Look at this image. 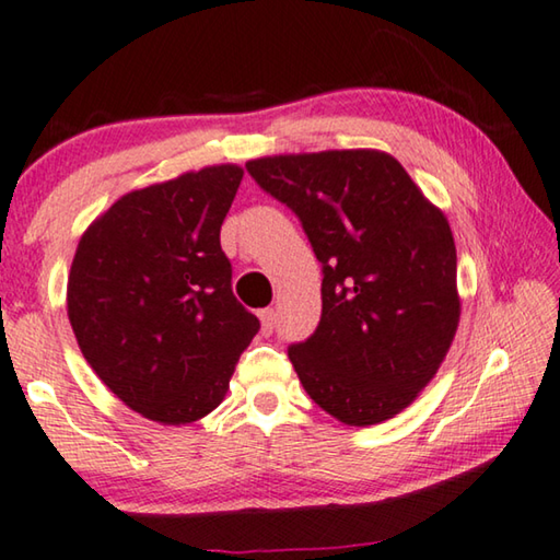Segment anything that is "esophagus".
Returning a JSON list of instances; mask_svg holds the SVG:
<instances>
[{"mask_svg":"<svg viewBox=\"0 0 560 560\" xmlns=\"http://www.w3.org/2000/svg\"><path fill=\"white\" fill-rule=\"evenodd\" d=\"M259 322H261V331L269 336L273 331V326H277V312H273V308H261Z\"/></svg>","mask_w":560,"mask_h":560,"instance_id":"1","label":"esophagus"}]
</instances>
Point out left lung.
Masks as SVG:
<instances>
[{
  "mask_svg": "<svg viewBox=\"0 0 560 560\" xmlns=\"http://www.w3.org/2000/svg\"><path fill=\"white\" fill-rule=\"evenodd\" d=\"M296 211L324 266L322 322L289 349L301 386L346 425L394 419L436 376L460 296L448 219L378 149H328L246 162Z\"/></svg>",
  "mask_w": 560,
  "mask_h": 560,
  "instance_id": "left-lung-1",
  "label": "left lung"
}]
</instances>
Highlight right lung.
<instances>
[{"label": "right lung", "mask_w": 560, "mask_h": 560, "mask_svg": "<svg viewBox=\"0 0 560 560\" xmlns=\"http://www.w3.org/2000/svg\"><path fill=\"white\" fill-rule=\"evenodd\" d=\"M242 179L238 164H211L127 191L77 244L67 314L79 349L149 421L186 425L214 411L259 331L219 242Z\"/></svg>", "instance_id": "1"}]
</instances>
